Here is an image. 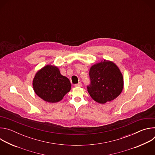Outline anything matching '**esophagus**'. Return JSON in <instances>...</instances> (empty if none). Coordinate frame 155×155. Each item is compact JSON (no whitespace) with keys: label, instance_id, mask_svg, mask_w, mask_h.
Listing matches in <instances>:
<instances>
[{"label":"esophagus","instance_id":"34e87169","mask_svg":"<svg viewBox=\"0 0 155 155\" xmlns=\"http://www.w3.org/2000/svg\"><path fill=\"white\" fill-rule=\"evenodd\" d=\"M81 85H82V84H81V82H79L78 83H77V84H75V86L76 87H81Z\"/></svg>","mask_w":155,"mask_h":155}]
</instances>
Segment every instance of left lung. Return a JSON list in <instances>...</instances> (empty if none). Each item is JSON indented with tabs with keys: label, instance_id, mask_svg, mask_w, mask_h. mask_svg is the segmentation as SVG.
Segmentation results:
<instances>
[{
	"label": "left lung",
	"instance_id": "obj_1",
	"mask_svg": "<svg viewBox=\"0 0 155 155\" xmlns=\"http://www.w3.org/2000/svg\"><path fill=\"white\" fill-rule=\"evenodd\" d=\"M91 83L87 86L92 99L105 104L117 98L121 93L124 81L117 65L112 61L104 60L90 68Z\"/></svg>",
	"mask_w": 155,
	"mask_h": 155
}]
</instances>
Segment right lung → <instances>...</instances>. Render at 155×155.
<instances>
[{
	"mask_svg": "<svg viewBox=\"0 0 155 155\" xmlns=\"http://www.w3.org/2000/svg\"><path fill=\"white\" fill-rule=\"evenodd\" d=\"M32 84L35 94L50 103L62 100L71 88L69 80L61 74L57 67L51 65L45 66L36 73Z\"/></svg>",
	"mask_w": 155,
	"mask_h": 155,
	"instance_id": "add662e5",
	"label": "right lung"
}]
</instances>
